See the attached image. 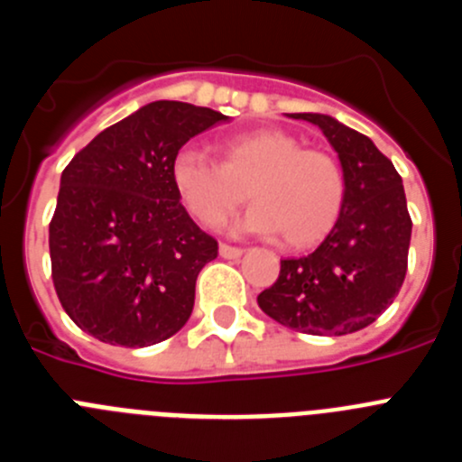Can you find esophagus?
<instances>
[{
  "label": "esophagus",
  "mask_w": 462,
  "mask_h": 462,
  "mask_svg": "<svg viewBox=\"0 0 462 462\" xmlns=\"http://www.w3.org/2000/svg\"><path fill=\"white\" fill-rule=\"evenodd\" d=\"M219 254H222L224 259H238V256H243V247H236V245L222 243V245H219Z\"/></svg>",
  "instance_id": "obj_1"
}]
</instances>
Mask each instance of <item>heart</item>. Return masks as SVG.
<instances>
[{"label":"heart","instance_id":"1","mask_svg":"<svg viewBox=\"0 0 462 462\" xmlns=\"http://www.w3.org/2000/svg\"><path fill=\"white\" fill-rule=\"evenodd\" d=\"M171 182L191 217L219 226L250 194L254 206L236 224L250 234H280L310 247L330 234L345 208L340 162L282 129L236 134L222 143V164L187 145L171 159Z\"/></svg>","mask_w":462,"mask_h":462}]
</instances>
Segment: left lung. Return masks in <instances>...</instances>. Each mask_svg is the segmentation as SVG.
<instances>
[{
    "mask_svg": "<svg viewBox=\"0 0 462 462\" xmlns=\"http://www.w3.org/2000/svg\"><path fill=\"white\" fill-rule=\"evenodd\" d=\"M317 125L336 148L346 196L340 219L308 256L284 259L256 303L277 324L310 336H346L393 303L407 273L411 217L402 178L368 136L321 113H289Z\"/></svg>",
    "mask_w": 462,
    "mask_h": 462,
    "instance_id": "left-lung-1",
    "label": "left lung"
}]
</instances>
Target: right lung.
I'll list each match as a JSON object with an SVG mask.
<instances>
[{"label":"right lung","mask_w":462,"mask_h":462,"mask_svg":"<svg viewBox=\"0 0 462 462\" xmlns=\"http://www.w3.org/2000/svg\"><path fill=\"white\" fill-rule=\"evenodd\" d=\"M226 120L212 108L152 101L94 136L62 171L48 231L52 284L85 333L150 346L187 324L217 240L187 215L171 159Z\"/></svg>","instance_id":"add662e5"}]
</instances>
